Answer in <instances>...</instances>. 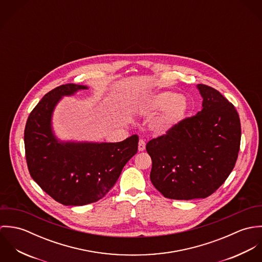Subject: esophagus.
Returning <instances> with one entry per match:
<instances>
[{
  "label": "esophagus",
  "mask_w": 262,
  "mask_h": 262,
  "mask_svg": "<svg viewBox=\"0 0 262 262\" xmlns=\"http://www.w3.org/2000/svg\"><path fill=\"white\" fill-rule=\"evenodd\" d=\"M145 142L142 140V139H140L139 140V142H138V150L139 151H144L145 150Z\"/></svg>",
  "instance_id": "34e87169"
}]
</instances>
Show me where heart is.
<instances>
[{
    "label": "heart",
    "instance_id": "b5f03b06",
    "mask_svg": "<svg viewBox=\"0 0 262 262\" xmlns=\"http://www.w3.org/2000/svg\"><path fill=\"white\" fill-rule=\"evenodd\" d=\"M143 108L147 112L160 111L152 121L151 128L158 135H164L173 130L185 118L187 100L176 93L163 91L150 96Z\"/></svg>",
    "mask_w": 262,
    "mask_h": 262
}]
</instances>
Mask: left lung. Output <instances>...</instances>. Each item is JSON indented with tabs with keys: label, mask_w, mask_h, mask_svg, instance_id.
Masks as SVG:
<instances>
[{
	"label": "left lung",
	"mask_w": 262,
	"mask_h": 262,
	"mask_svg": "<svg viewBox=\"0 0 262 262\" xmlns=\"http://www.w3.org/2000/svg\"><path fill=\"white\" fill-rule=\"evenodd\" d=\"M196 88L202 110L146 145L151 183L172 200L205 199L216 191L233 170L240 148L235 107L217 90L206 84Z\"/></svg>",
	"instance_id": "obj_1"
}]
</instances>
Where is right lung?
Segmentation results:
<instances>
[{
	"label": "right lung",
	"mask_w": 262,
	"mask_h": 262,
	"mask_svg": "<svg viewBox=\"0 0 262 262\" xmlns=\"http://www.w3.org/2000/svg\"><path fill=\"white\" fill-rule=\"evenodd\" d=\"M88 89L68 83L47 93L30 113L24 132L32 179L64 206H83L101 200L138 149L137 135L115 143L60 141L55 136L52 115L56 105L63 97Z\"/></svg>",
	"instance_id": "right-lung-1"
}]
</instances>
